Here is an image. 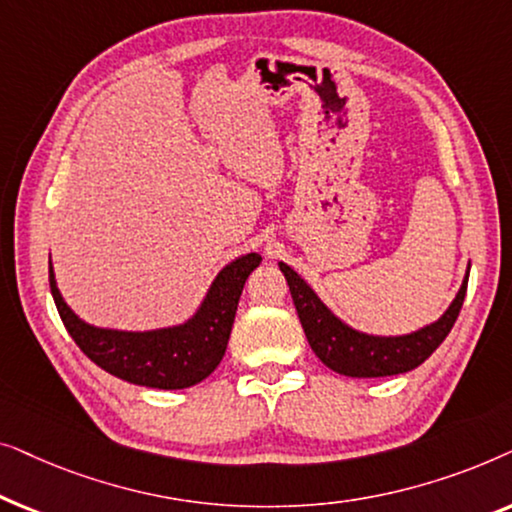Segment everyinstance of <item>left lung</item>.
<instances>
[{
    "label": "left lung",
    "instance_id": "8db88e82",
    "mask_svg": "<svg viewBox=\"0 0 512 512\" xmlns=\"http://www.w3.org/2000/svg\"><path fill=\"white\" fill-rule=\"evenodd\" d=\"M279 270L284 272L286 284H289L293 305H296L298 319L303 324L312 352L319 356L324 366L347 377L401 375L422 366L436 352L440 342L447 338V333L452 331L461 305H464L468 286L466 272L459 293L454 296L452 305L447 307L443 317L415 333L368 335L335 317L296 270L289 268L286 263H279Z\"/></svg>",
    "mask_w": 512,
    "mask_h": 512
}]
</instances>
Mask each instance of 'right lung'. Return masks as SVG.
<instances>
[{
    "instance_id": "right-lung-1",
    "label": "right lung",
    "mask_w": 512,
    "mask_h": 512,
    "mask_svg": "<svg viewBox=\"0 0 512 512\" xmlns=\"http://www.w3.org/2000/svg\"><path fill=\"white\" fill-rule=\"evenodd\" d=\"M258 265H261L258 254L235 258L216 275L191 319L156 331H116V328L90 326L65 303L55 284L51 261H48V279L62 324L90 361L114 377L139 387L186 389L212 375L221 363L244 282Z\"/></svg>"
}]
</instances>
